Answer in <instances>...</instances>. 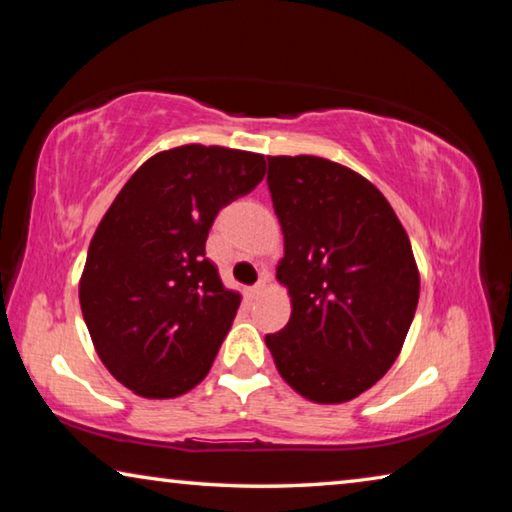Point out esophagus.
<instances>
[{
    "label": "esophagus",
    "mask_w": 512,
    "mask_h": 512,
    "mask_svg": "<svg viewBox=\"0 0 512 512\" xmlns=\"http://www.w3.org/2000/svg\"><path fill=\"white\" fill-rule=\"evenodd\" d=\"M264 287H266V284H264V280H259V282L255 284V287H250V289H248V293H250V296H253V298H257V296H259V293H262V291H264Z\"/></svg>",
    "instance_id": "esophagus-1"
}]
</instances>
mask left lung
<instances>
[{
  "label": "left lung",
  "instance_id": "1",
  "mask_svg": "<svg viewBox=\"0 0 512 512\" xmlns=\"http://www.w3.org/2000/svg\"><path fill=\"white\" fill-rule=\"evenodd\" d=\"M291 318L266 334L282 379L316 404L368 391L400 354L420 298L411 241L379 189L316 155H268Z\"/></svg>",
  "mask_w": 512,
  "mask_h": 512
}]
</instances>
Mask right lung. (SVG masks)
Segmentation results:
<instances>
[{"instance_id":"add662e5","label":"right lung","mask_w":512,"mask_h":512,"mask_svg":"<svg viewBox=\"0 0 512 512\" xmlns=\"http://www.w3.org/2000/svg\"><path fill=\"white\" fill-rule=\"evenodd\" d=\"M264 155L185 144L137 169L103 214L79 284L103 366L149 400L201 384L241 296L205 257L221 207L262 183Z\"/></svg>"}]
</instances>
